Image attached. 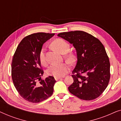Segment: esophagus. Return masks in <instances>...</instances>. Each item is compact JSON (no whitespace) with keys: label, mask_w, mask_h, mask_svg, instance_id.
Segmentation results:
<instances>
[{"label":"esophagus","mask_w":121,"mask_h":121,"mask_svg":"<svg viewBox=\"0 0 121 121\" xmlns=\"http://www.w3.org/2000/svg\"><path fill=\"white\" fill-rule=\"evenodd\" d=\"M54 78H55L56 80H59V79H62V77H55Z\"/></svg>","instance_id":"34e87169"}]
</instances>
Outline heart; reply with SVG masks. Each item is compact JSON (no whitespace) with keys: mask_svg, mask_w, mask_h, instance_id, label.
<instances>
[{"mask_svg":"<svg viewBox=\"0 0 121 121\" xmlns=\"http://www.w3.org/2000/svg\"><path fill=\"white\" fill-rule=\"evenodd\" d=\"M53 46L59 51L60 53H67L70 50V45L67 41L63 39H57L53 42ZM39 60L41 64L45 65L46 59L45 57V48L43 47L39 53ZM69 62H72L74 60V57L72 54H69L67 57ZM70 69L68 64L66 63L53 64L48 68L47 74L52 75L54 77H61L65 75Z\"/></svg>","mask_w":121,"mask_h":121,"instance_id":"b5f03b06","label":"heart"}]
</instances>
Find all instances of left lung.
Instances as JSON below:
<instances>
[{"label":"left lung","mask_w":121,"mask_h":121,"mask_svg":"<svg viewBox=\"0 0 121 121\" xmlns=\"http://www.w3.org/2000/svg\"><path fill=\"white\" fill-rule=\"evenodd\" d=\"M58 36L72 44L77 52V62L72 71L75 75H72L74 82L68 87L69 92L82 100L97 98L105 91L110 78V63L104 45L82 31L62 32Z\"/></svg>","instance_id":"8db88e82"}]
</instances>
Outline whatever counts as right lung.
<instances>
[{"mask_svg": "<svg viewBox=\"0 0 121 121\" xmlns=\"http://www.w3.org/2000/svg\"><path fill=\"white\" fill-rule=\"evenodd\" d=\"M54 35V34L38 32L26 36L18 45L13 56V83L20 95L29 102H42L53 92L56 81L52 76L41 79L43 71L39 56L44 43Z\"/></svg>", "mask_w": 121, "mask_h": 121, "instance_id": "obj_1", "label": "right lung"}]
</instances>
